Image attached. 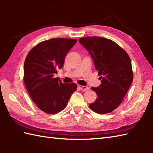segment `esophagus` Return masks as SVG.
Returning a JSON list of instances; mask_svg holds the SVG:
<instances>
[{"instance_id": "esophagus-1", "label": "esophagus", "mask_w": 153, "mask_h": 153, "mask_svg": "<svg viewBox=\"0 0 153 153\" xmlns=\"http://www.w3.org/2000/svg\"><path fill=\"white\" fill-rule=\"evenodd\" d=\"M79 88L83 91H87L89 89V87L87 86H83V85H79Z\"/></svg>"}]
</instances>
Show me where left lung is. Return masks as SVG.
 Returning <instances> with one entry per match:
<instances>
[{
    "label": "left lung",
    "instance_id": "obj_1",
    "mask_svg": "<svg viewBox=\"0 0 153 153\" xmlns=\"http://www.w3.org/2000/svg\"><path fill=\"white\" fill-rule=\"evenodd\" d=\"M79 41L93 58L102 82L99 87H91L97 97L89 105L90 108L100 114L111 112L121 104L133 82L130 58L125 50L108 39L87 37Z\"/></svg>",
    "mask_w": 153,
    "mask_h": 153
}]
</instances>
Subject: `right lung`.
Listing matches in <instances>:
<instances>
[{
  "label": "right lung",
  "instance_id": "obj_1",
  "mask_svg": "<svg viewBox=\"0 0 153 153\" xmlns=\"http://www.w3.org/2000/svg\"><path fill=\"white\" fill-rule=\"evenodd\" d=\"M77 39H51L42 41L29 52L24 62V82L32 100L40 110L54 114L66 106L77 89L75 83H64L54 77L63 67L68 52Z\"/></svg>",
  "mask_w": 153,
  "mask_h": 153
}]
</instances>
